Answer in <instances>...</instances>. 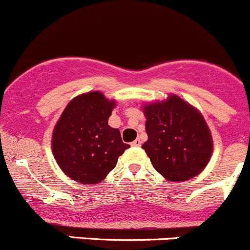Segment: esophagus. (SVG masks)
<instances>
[{"mask_svg":"<svg viewBox=\"0 0 250 250\" xmlns=\"http://www.w3.org/2000/svg\"><path fill=\"white\" fill-rule=\"evenodd\" d=\"M131 145H132V146L140 147V146H141V145H142V141H141V140H140V139H136L134 142H132Z\"/></svg>","mask_w":250,"mask_h":250,"instance_id":"obj_1","label":"esophagus"}]
</instances>
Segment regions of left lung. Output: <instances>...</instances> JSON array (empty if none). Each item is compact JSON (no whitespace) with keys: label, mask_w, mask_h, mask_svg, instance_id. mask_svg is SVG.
Returning <instances> with one entry per match:
<instances>
[{"label":"left lung","mask_w":250,"mask_h":250,"mask_svg":"<svg viewBox=\"0 0 250 250\" xmlns=\"http://www.w3.org/2000/svg\"><path fill=\"white\" fill-rule=\"evenodd\" d=\"M147 141L142 145L154 169L169 182L200 174L213 149L212 136L200 111L175 94L145 104Z\"/></svg>","instance_id":"obj_1"}]
</instances>
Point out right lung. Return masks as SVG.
Instances as JSON below:
<instances>
[{
  "mask_svg": "<svg viewBox=\"0 0 250 250\" xmlns=\"http://www.w3.org/2000/svg\"><path fill=\"white\" fill-rule=\"evenodd\" d=\"M115 101L94 91L73 98L52 131L51 148L59 167L81 184L102 182L129 148L119 129L108 125Z\"/></svg>",
  "mask_w": 250,
  "mask_h": 250,
  "instance_id": "add662e5",
  "label": "right lung"
}]
</instances>
